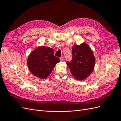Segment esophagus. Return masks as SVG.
<instances>
[{
  "mask_svg": "<svg viewBox=\"0 0 121 121\" xmlns=\"http://www.w3.org/2000/svg\"><path fill=\"white\" fill-rule=\"evenodd\" d=\"M60 61H62L63 60V58L62 57H61L60 58Z\"/></svg>",
  "mask_w": 121,
  "mask_h": 121,
  "instance_id": "1",
  "label": "esophagus"
}]
</instances>
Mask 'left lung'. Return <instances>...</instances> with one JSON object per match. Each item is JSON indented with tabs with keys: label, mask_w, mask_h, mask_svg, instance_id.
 Segmentation results:
<instances>
[{
	"label": "left lung",
	"mask_w": 121,
	"mask_h": 121,
	"mask_svg": "<svg viewBox=\"0 0 121 121\" xmlns=\"http://www.w3.org/2000/svg\"><path fill=\"white\" fill-rule=\"evenodd\" d=\"M73 76L78 80H83L91 75L94 69L95 58L87 44H74L72 48V59L66 62Z\"/></svg>",
	"instance_id": "left-lung-1"
}]
</instances>
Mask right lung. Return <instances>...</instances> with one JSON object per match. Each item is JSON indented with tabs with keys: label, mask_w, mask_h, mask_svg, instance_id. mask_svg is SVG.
Here are the masks:
<instances>
[{
	"label": "right lung",
	"mask_w": 121,
	"mask_h": 121,
	"mask_svg": "<svg viewBox=\"0 0 121 121\" xmlns=\"http://www.w3.org/2000/svg\"><path fill=\"white\" fill-rule=\"evenodd\" d=\"M54 54V49L47 46H39L33 51L27 59V65L30 73L40 79L47 78L56 64L60 61Z\"/></svg>",
	"instance_id": "add662e5"
}]
</instances>
